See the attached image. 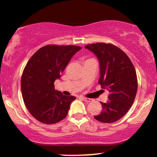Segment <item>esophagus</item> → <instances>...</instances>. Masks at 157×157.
<instances>
[{
	"label": "esophagus",
	"instance_id": "obj_1",
	"mask_svg": "<svg viewBox=\"0 0 157 157\" xmlns=\"http://www.w3.org/2000/svg\"><path fill=\"white\" fill-rule=\"evenodd\" d=\"M81 99H82L83 101H86V102H90L91 101V99H89V98H86V97H81Z\"/></svg>",
	"mask_w": 157,
	"mask_h": 157
}]
</instances>
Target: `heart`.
Segmentation results:
<instances>
[{"instance_id": "heart-1", "label": "heart", "mask_w": 157, "mask_h": 157, "mask_svg": "<svg viewBox=\"0 0 157 157\" xmlns=\"http://www.w3.org/2000/svg\"><path fill=\"white\" fill-rule=\"evenodd\" d=\"M88 60H90V59H88Z\"/></svg>"}]
</instances>
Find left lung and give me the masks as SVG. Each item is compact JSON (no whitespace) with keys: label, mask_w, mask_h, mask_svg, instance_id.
<instances>
[{"label":"left lung","mask_w":157,"mask_h":157,"mask_svg":"<svg viewBox=\"0 0 157 157\" xmlns=\"http://www.w3.org/2000/svg\"><path fill=\"white\" fill-rule=\"evenodd\" d=\"M85 48L97 57L100 66L99 83L109 92L107 102H101L102 111L94 118L102 123L117 121L135 101L137 79L134 65L124 51L112 44L99 42Z\"/></svg>","instance_id":"8db88e82"}]
</instances>
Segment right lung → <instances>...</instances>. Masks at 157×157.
I'll list each match as a JSON object with an SVG mask.
<instances>
[{
    "instance_id": "obj_1",
    "label": "right lung",
    "mask_w": 157,
    "mask_h": 157,
    "mask_svg": "<svg viewBox=\"0 0 157 157\" xmlns=\"http://www.w3.org/2000/svg\"><path fill=\"white\" fill-rule=\"evenodd\" d=\"M81 47L48 44L30 58L21 77V91L26 107L33 118L53 124L67 116L76 97L64 96L55 90L54 82Z\"/></svg>"
}]
</instances>
